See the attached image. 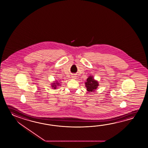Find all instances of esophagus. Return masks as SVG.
<instances>
[{"label": "esophagus", "instance_id": "esophagus-1", "mask_svg": "<svg viewBox=\"0 0 148 148\" xmlns=\"http://www.w3.org/2000/svg\"><path fill=\"white\" fill-rule=\"evenodd\" d=\"M75 77H75V76H74V75H73V76H72V77H73V79H75Z\"/></svg>", "mask_w": 148, "mask_h": 148}]
</instances>
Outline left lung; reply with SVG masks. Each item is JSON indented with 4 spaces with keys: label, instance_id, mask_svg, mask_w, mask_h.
<instances>
[{
    "label": "left lung",
    "instance_id": "obj_1",
    "mask_svg": "<svg viewBox=\"0 0 148 148\" xmlns=\"http://www.w3.org/2000/svg\"><path fill=\"white\" fill-rule=\"evenodd\" d=\"M85 86L87 88V90L89 92H93L99 86L98 81L94 79L92 76H89L87 78L86 82H85Z\"/></svg>",
    "mask_w": 148,
    "mask_h": 148
}]
</instances>
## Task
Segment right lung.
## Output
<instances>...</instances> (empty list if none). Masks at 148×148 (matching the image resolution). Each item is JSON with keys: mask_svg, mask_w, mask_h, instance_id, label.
<instances>
[{"mask_svg": "<svg viewBox=\"0 0 148 148\" xmlns=\"http://www.w3.org/2000/svg\"><path fill=\"white\" fill-rule=\"evenodd\" d=\"M59 85H60V84L58 83V82L56 81V83H52V88H53L54 89H56V86H59Z\"/></svg>", "mask_w": 148, "mask_h": 148, "instance_id": "right-lung-1", "label": "right lung"}]
</instances>
